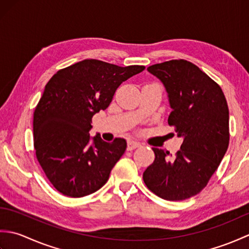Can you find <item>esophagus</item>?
Listing matches in <instances>:
<instances>
[{
	"mask_svg": "<svg viewBox=\"0 0 249 249\" xmlns=\"http://www.w3.org/2000/svg\"><path fill=\"white\" fill-rule=\"evenodd\" d=\"M141 145L140 142L138 141H134V140H129L127 142V149L128 150H134L136 149V147H139Z\"/></svg>",
	"mask_w": 249,
	"mask_h": 249,
	"instance_id": "esophagus-1",
	"label": "esophagus"
}]
</instances>
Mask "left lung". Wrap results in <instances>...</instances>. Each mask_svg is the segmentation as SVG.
I'll use <instances>...</instances> for the list:
<instances>
[{
    "mask_svg": "<svg viewBox=\"0 0 249 249\" xmlns=\"http://www.w3.org/2000/svg\"><path fill=\"white\" fill-rule=\"evenodd\" d=\"M147 71L166 89L172 109L168 124L183 143L172 158L153 147L155 160L143 172V181L162 199H188L206 186L228 149V105L218 84L186 60L163 62Z\"/></svg>",
    "mask_w": 249,
    "mask_h": 249,
    "instance_id": "8db88e82",
    "label": "left lung"
}]
</instances>
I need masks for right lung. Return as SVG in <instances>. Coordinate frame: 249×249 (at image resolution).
<instances>
[{
  "label": "right lung",
  "instance_id": "1",
  "mask_svg": "<svg viewBox=\"0 0 249 249\" xmlns=\"http://www.w3.org/2000/svg\"><path fill=\"white\" fill-rule=\"evenodd\" d=\"M99 60H83L60 70L46 84L34 111L36 158L53 187L67 197L91 195L107 183L126 150V140L92 139L94 114L107 109L121 83L144 71Z\"/></svg>",
  "mask_w": 249,
  "mask_h": 249
}]
</instances>
